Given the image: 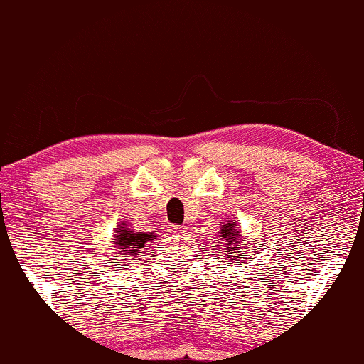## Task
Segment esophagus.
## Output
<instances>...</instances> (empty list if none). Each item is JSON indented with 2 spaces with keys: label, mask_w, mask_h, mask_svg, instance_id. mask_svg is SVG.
I'll return each mask as SVG.
<instances>
[{
  "label": "esophagus",
  "mask_w": 364,
  "mask_h": 364,
  "mask_svg": "<svg viewBox=\"0 0 364 364\" xmlns=\"http://www.w3.org/2000/svg\"><path fill=\"white\" fill-rule=\"evenodd\" d=\"M170 232L171 234H187V225H171Z\"/></svg>",
  "instance_id": "esophagus-1"
}]
</instances>
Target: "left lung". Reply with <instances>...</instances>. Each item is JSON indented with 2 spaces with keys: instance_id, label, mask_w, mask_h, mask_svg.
Listing matches in <instances>:
<instances>
[{
  "instance_id": "left-lung-1",
  "label": "left lung",
  "mask_w": 364,
  "mask_h": 364,
  "mask_svg": "<svg viewBox=\"0 0 364 364\" xmlns=\"http://www.w3.org/2000/svg\"><path fill=\"white\" fill-rule=\"evenodd\" d=\"M220 240H222V243H224L222 246H228V248H225V253H224L225 259L236 265L245 264L246 259H245L243 253L240 252V248H241L240 241L241 240L246 241V236L241 232V228H237L236 222L228 220L224 225H222ZM218 253H222V252H218Z\"/></svg>"
}]
</instances>
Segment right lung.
Masks as SVG:
<instances>
[{
	"mask_svg": "<svg viewBox=\"0 0 364 364\" xmlns=\"http://www.w3.org/2000/svg\"><path fill=\"white\" fill-rule=\"evenodd\" d=\"M152 240H156L154 232H136L128 225V222L119 224L118 229L114 230V236H112V246H114L116 252L121 257H135L140 253V248L146 246V243H151ZM119 264V262H116Z\"/></svg>",
	"mask_w": 364,
	"mask_h": 364,
	"instance_id": "obj_1",
	"label": "right lung"
}]
</instances>
